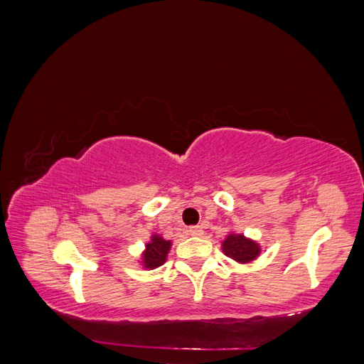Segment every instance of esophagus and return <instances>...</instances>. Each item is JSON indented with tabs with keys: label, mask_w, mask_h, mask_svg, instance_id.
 Here are the masks:
<instances>
[{
	"label": "esophagus",
	"mask_w": 364,
	"mask_h": 364,
	"mask_svg": "<svg viewBox=\"0 0 364 364\" xmlns=\"http://www.w3.org/2000/svg\"><path fill=\"white\" fill-rule=\"evenodd\" d=\"M188 232H189V235H192V237H200V235H203V230L200 225H192V227H189Z\"/></svg>",
	"instance_id": "34e87169"
}]
</instances>
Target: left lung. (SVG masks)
Wrapping results in <instances>:
<instances>
[{
    "label": "left lung",
    "mask_w": 364,
    "mask_h": 364,
    "mask_svg": "<svg viewBox=\"0 0 364 364\" xmlns=\"http://www.w3.org/2000/svg\"><path fill=\"white\" fill-rule=\"evenodd\" d=\"M223 251L227 257L240 263H246L257 257L260 247L254 241L245 238L243 235H230L223 243Z\"/></svg>",
    "instance_id": "8db88e82"
}]
</instances>
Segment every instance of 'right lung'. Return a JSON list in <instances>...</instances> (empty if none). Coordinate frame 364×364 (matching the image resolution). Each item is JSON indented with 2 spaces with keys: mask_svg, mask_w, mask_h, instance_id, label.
Wrapping results in <instances>:
<instances>
[{
  "mask_svg": "<svg viewBox=\"0 0 364 364\" xmlns=\"http://www.w3.org/2000/svg\"><path fill=\"white\" fill-rule=\"evenodd\" d=\"M170 249V241L162 240L161 237H153L151 243L146 245V251L144 254V263L146 268H158L166 262L167 252Z\"/></svg>",
  "mask_w": 364,
  "mask_h": 364,
  "instance_id": "obj_1",
  "label": "right lung"
}]
</instances>
